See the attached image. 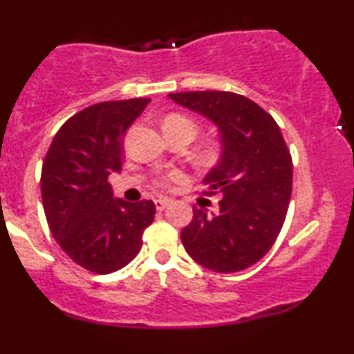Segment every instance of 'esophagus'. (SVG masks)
<instances>
[{
  "instance_id": "1",
  "label": "esophagus",
  "mask_w": 354,
  "mask_h": 354,
  "mask_svg": "<svg viewBox=\"0 0 354 354\" xmlns=\"http://www.w3.org/2000/svg\"><path fill=\"white\" fill-rule=\"evenodd\" d=\"M169 203H171V201H169L168 198H158V200H154V205H156L158 211H163L166 206L169 205Z\"/></svg>"
}]
</instances>
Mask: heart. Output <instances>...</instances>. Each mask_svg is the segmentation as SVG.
Returning <instances> with one entry per match:
<instances>
[{"label": "heart", "instance_id": "heart-1", "mask_svg": "<svg viewBox=\"0 0 354 354\" xmlns=\"http://www.w3.org/2000/svg\"><path fill=\"white\" fill-rule=\"evenodd\" d=\"M163 129H180V131H186L191 138H194L196 135V123H194L193 120H189V118L183 116V115H169L168 118L165 120L163 123ZM218 156V146L216 145H208L205 149L201 151V158L205 161H213L216 160ZM181 174L178 171H171L168 174H165V176H161L160 180H158V185H166L168 181H173V180H178Z\"/></svg>", "mask_w": 354, "mask_h": 354}]
</instances>
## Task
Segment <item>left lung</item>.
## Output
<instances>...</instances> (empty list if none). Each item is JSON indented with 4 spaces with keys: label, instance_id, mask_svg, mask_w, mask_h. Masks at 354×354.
<instances>
[{
    "label": "left lung",
    "instance_id": "left-lung-1",
    "mask_svg": "<svg viewBox=\"0 0 354 354\" xmlns=\"http://www.w3.org/2000/svg\"><path fill=\"white\" fill-rule=\"evenodd\" d=\"M218 126L221 158L203 180L221 194L218 214L193 208L181 241L198 265L216 273L246 270L265 256L286 218L293 161L273 116L246 96L230 91L168 95Z\"/></svg>",
    "mask_w": 354,
    "mask_h": 354
}]
</instances>
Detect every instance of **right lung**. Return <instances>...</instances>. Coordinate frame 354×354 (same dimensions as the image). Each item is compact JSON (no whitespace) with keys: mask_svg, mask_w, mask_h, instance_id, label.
<instances>
[{"mask_svg":"<svg viewBox=\"0 0 354 354\" xmlns=\"http://www.w3.org/2000/svg\"><path fill=\"white\" fill-rule=\"evenodd\" d=\"M149 98L104 101L76 113L43 161L41 198L56 243L91 273L121 270L140 253L154 203L113 198L108 176L123 166V136Z\"/></svg>","mask_w":354,"mask_h":354,"instance_id":"add662e5","label":"right lung"}]
</instances>
